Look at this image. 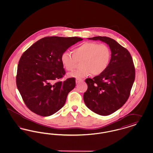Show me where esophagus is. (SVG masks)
Masks as SVG:
<instances>
[{"label": "esophagus", "mask_w": 153, "mask_h": 153, "mask_svg": "<svg viewBox=\"0 0 153 153\" xmlns=\"http://www.w3.org/2000/svg\"><path fill=\"white\" fill-rule=\"evenodd\" d=\"M83 81H84V80H82V79L77 78V79H76V83H79V82H82Z\"/></svg>", "instance_id": "obj_1"}]
</instances>
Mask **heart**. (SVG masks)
Wrapping results in <instances>:
<instances>
[{"label":"heart","instance_id":"obj_1","mask_svg":"<svg viewBox=\"0 0 153 153\" xmlns=\"http://www.w3.org/2000/svg\"><path fill=\"white\" fill-rule=\"evenodd\" d=\"M111 51L105 44L87 42L75 48L73 54L64 51L61 56V61L68 71H72L81 61L79 69L70 73L71 77L82 78L91 75L98 76L103 73L109 66Z\"/></svg>","mask_w":153,"mask_h":153}]
</instances>
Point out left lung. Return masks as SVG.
<instances>
[{"label": "left lung", "instance_id": "obj_1", "mask_svg": "<svg viewBox=\"0 0 153 153\" xmlns=\"http://www.w3.org/2000/svg\"><path fill=\"white\" fill-rule=\"evenodd\" d=\"M107 44L111 58L107 69L92 79L85 80L88 89L84 101L96 114L107 116L120 108L128 100L135 80V67L130 52L114 39L107 36H95Z\"/></svg>", "mask_w": 153, "mask_h": 153}]
</instances>
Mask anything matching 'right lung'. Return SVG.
<instances>
[{
    "mask_svg": "<svg viewBox=\"0 0 153 153\" xmlns=\"http://www.w3.org/2000/svg\"><path fill=\"white\" fill-rule=\"evenodd\" d=\"M79 37L46 36L32 45L19 59L16 86L27 108L38 115L49 117L65 104L76 86L75 78L58 81L65 74L61 56Z\"/></svg>",
    "mask_w": 153,
    "mask_h": 153,
    "instance_id": "obj_1",
    "label": "right lung"
}]
</instances>
